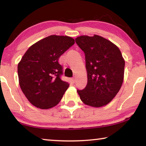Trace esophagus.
I'll use <instances>...</instances> for the list:
<instances>
[{"label": "esophagus", "instance_id": "34e87169", "mask_svg": "<svg viewBox=\"0 0 146 146\" xmlns=\"http://www.w3.org/2000/svg\"><path fill=\"white\" fill-rule=\"evenodd\" d=\"M71 82H72V83H75V78H73L72 79H71Z\"/></svg>", "mask_w": 146, "mask_h": 146}]
</instances>
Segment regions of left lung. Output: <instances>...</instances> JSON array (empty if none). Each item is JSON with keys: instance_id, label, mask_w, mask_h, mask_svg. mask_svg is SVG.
<instances>
[{"instance_id": "left-lung-1", "label": "left lung", "mask_w": 146, "mask_h": 146, "mask_svg": "<svg viewBox=\"0 0 146 146\" xmlns=\"http://www.w3.org/2000/svg\"><path fill=\"white\" fill-rule=\"evenodd\" d=\"M76 43L85 53L88 83L77 90L85 104L95 108L107 105L122 85L125 61L119 48L108 39L97 35H82Z\"/></svg>"}]
</instances>
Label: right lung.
Listing matches in <instances>:
<instances>
[{
    "mask_svg": "<svg viewBox=\"0 0 146 146\" xmlns=\"http://www.w3.org/2000/svg\"><path fill=\"white\" fill-rule=\"evenodd\" d=\"M75 44L68 36L50 35L29 48L18 64L19 85L31 104L48 110L58 104L70 84L60 79L58 59Z\"/></svg>",
    "mask_w": 146,
    "mask_h": 146,
    "instance_id": "add662e5",
    "label": "right lung"
}]
</instances>
